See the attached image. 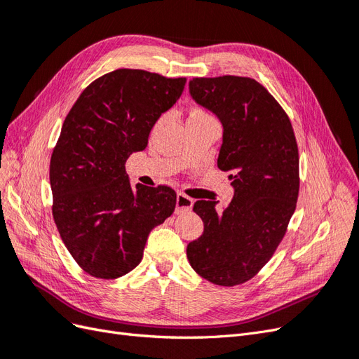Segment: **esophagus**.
Wrapping results in <instances>:
<instances>
[{"label":"esophagus","mask_w":359,"mask_h":359,"mask_svg":"<svg viewBox=\"0 0 359 359\" xmlns=\"http://www.w3.org/2000/svg\"><path fill=\"white\" fill-rule=\"evenodd\" d=\"M193 203H194L193 199L189 198L187 194H184V193H178V194H177V212H178V214H181V212H184V211L191 210Z\"/></svg>","instance_id":"obj_1"}]
</instances>
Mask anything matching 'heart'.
Masks as SVG:
<instances>
[{
    "instance_id": "1",
    "label": "heart",
    "mask_w": 359,
    "mask_h": 359,
    "mask_svg": "<svg viewBox=\"0 0 359 359\" xmlns=\"http://www.w3.org/2000/svg\"><path fill=\"white\" fill-rule=\"evenodd\" d=\"M189 118H199V119H214V116L210 114V112H206L205 109H202V107H194V109L191 111V114H190V116ZM215 121V119H214Z\"/></svg>"
}]
</instances>
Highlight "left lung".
<instances>
[{
  "instance_id": "obj_1",
  "label": "left lung",
  "mask_w": 359,
  "mask_h": 359,
  "mask_svg": "<svg viewBox=\"0 0 359 359\" xmlns=\"http://www.w3.org/2000/svg\"><path fill=\"white\" fill-rule=\"evenodd\" d=\"M190 94L223 124L217 166L231 172L235 196L222 212L214 201L194 203L203 233L187 245V257L214 285H243L273 257L297 208L295 133L283 107L252 78H193Z\"/></svg>"
}]
</instances>
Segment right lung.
Instances as JSON below:
<instances>
[{
  "label": "right lung",
  "instance_id": "obj_1",
  "mask_svg": "<svg viewBox=\"0 0 359 359\" xmlns=\"http://www.w3.org/2000/svg\"><path fill=\"white\" fill-rule=\"evenodd\" d=\"M186 78L118 69L91 82L74 102L49 166L52 215L62 243L86 274L112 280L135 269L149 232L175 211L168 186L133 187L132 153L177 103Z\"/></svg>",
  "mask_w": 359,
  "mask_h": 359
}]
</instances>
